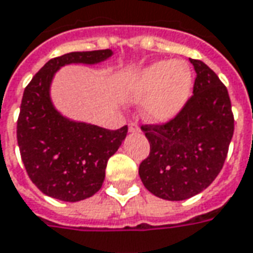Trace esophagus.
<instances>
[{"label": "esophagus", "instance_id": "obj_1", "mask_svg": "<svg viewBox=\"0 0 253 253\" xmlns=\"http://www.w3.org/2000/svg\"><path fill=\"white\" fill-rule=\"evenodd\" d=\"M128 131H130V133H138V131H140V127H138L137 123H130V125H128Z\"/></svg>", "mask_w": 253, "mask_h": 253}]
</instances>
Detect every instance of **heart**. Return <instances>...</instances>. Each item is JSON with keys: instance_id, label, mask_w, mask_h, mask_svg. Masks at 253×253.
<instances>
[{"instance_id": "heart-1", "label": "heart", "mask_w": 253, "mask_h": 253, "mask_svg": "<svg viewBox=\"0 0 253 253\" xmlns=\"http://www.w3.org/2000/svg\"><path fill=\"white\" fill-rule=\"evenodd\" d=\"M192 73L183 61H161L125 79L122 95L128 102H144V116L151 123L174 119L191 97Z\"/></svg>"}]
</instances>
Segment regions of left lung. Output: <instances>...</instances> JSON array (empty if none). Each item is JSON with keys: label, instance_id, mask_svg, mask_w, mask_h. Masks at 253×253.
Wrapping results in <instances>:
<instances>
[{"label": "left lung", "instance_id": "1", "mask_svg": "<svg viewBox=\"0 0 253 253\" xmlns=\"http://www.w3.org/2000/svg\"><path fill=\"white\" fill-rule=\"evenodd\" d=\"M195 69L192 95L181 112L165 125L141 126L151 152L138 174L149 192L168 201H184L202 192L220 173L234 133V116L226 85L208 65Z\"/></svg>", "mask_w": 253, "mask_h": 253}]
</instances>
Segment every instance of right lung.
Wrapping results in <instances>:
<instances>
[{"mask_svg": "<svg viewBox=\"0 0 253 253\" xmlns=\"http://www.w3.org/2000/svg\"><path fill=\"white\" fill-rule=\"evenodd\" d=\"M111 49L69 52L48 61L27 84L18 119V145L26 171L42 194L77 202L99 191L108 159L119 149L127 126L108 130L65 118L51 101V83L65 65H97Z\"/></svg>", "mask_w": 253, "mask_h": 253, "instance_id": "add662e5", "label": "right lung"}]
</instances>
